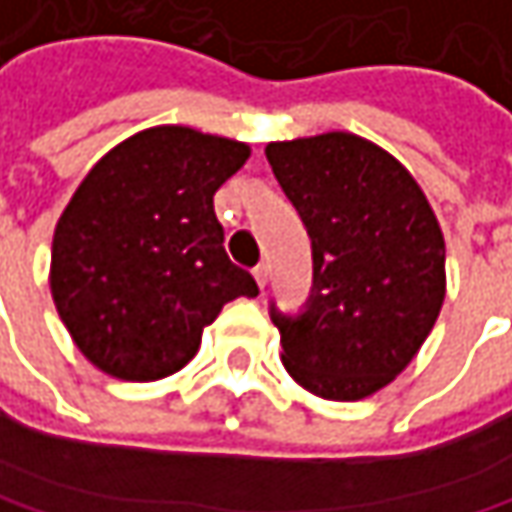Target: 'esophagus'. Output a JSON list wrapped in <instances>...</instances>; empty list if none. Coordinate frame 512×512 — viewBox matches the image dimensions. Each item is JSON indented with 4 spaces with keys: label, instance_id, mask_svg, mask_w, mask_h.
Masks as SVG:
<instances>
[{
    "label": "esophagus",
    "instance_id": "esophagus-1",
    "mask_svg": "<svg viewBox=\"0 0 512 512\" xmlns=\"http://www.w3.org/2000/svg\"><path fill=\"white\" fill-rule=\"evenodd\" d=\"M252 275H255L257 287L263 290V287H266V281H269V266H266V263H257L255 269H252Z\"/></svg>",
    "mask_w": 512,
    "mask_h": 512
}]
</instances>
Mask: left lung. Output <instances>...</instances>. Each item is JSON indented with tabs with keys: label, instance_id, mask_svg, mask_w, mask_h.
Listing matches in <instances>:
<instances>
[{
	"label": "left lung",
	"instance_id": "8db88e82",
	"mask_svg": "<svg viewBox=\"0 0 512 512\" xmlns=\"http://www.w3.org/2000/svg\"><path fill=\"white\" fill-rule=\"evenodd\" d=\"M313 246V293L272 322L296 384L328 401L384 390L428 340L445 302V240L416 178L349 131L266 146Z\"/></svg>",
	"mask_w": 512,
	"mask_h": 512
}]
</instances>
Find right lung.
I'll use <instances>...</instances> for the list:
<instances>
[{
	"instance_id": "right-lung-1",
	"label": "right lung",
	"mask_w": 512,
	"mask_h": 512,
	"mask_svg": "<svg viewBox=\"0 0 512 512\" xmlns=\"http://www.w3.org/2000/svg\"><path fill=\"white\" fill-rule=\"evenodd\" d=\"M240 140L155 125L122 140L64 208L49 287L78 351L119 381L184 369L202 331L255 278L225 255L213 193L249 161Z\"/></svg>"
}]
</instances>
